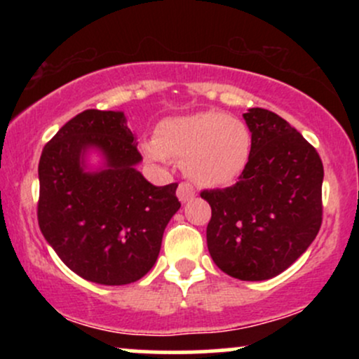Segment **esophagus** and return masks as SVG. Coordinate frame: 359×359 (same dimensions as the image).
<instances>
[{"instance_id": "34e87169", "label": "esophagus", "mask_w": 359, "mask_h": 359, "mask_svg": "<svg viewBox=\"0 0 359 359\" xmlns=\"http://www.w3.org/2000/svg\"><path fill=\"white\" fill-rule=\"evenodd\" d=\"M194 196H196V191H194L191 184H179V187H177V197L180 199V203H189V201L194 199Z\"/></svg>"}]
</instances>
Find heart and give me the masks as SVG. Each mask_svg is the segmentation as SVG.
<instances>
[{"label":"heart","mask_w":359,"mask_h":359,"mask_svg":"<svg viewBox=\"0 0 359 359\" xmlns=\"http://www.w3.org/2000/svg\"><path fill=\"white\" fill-rule=\"evenodd\" d=\"M251 131L245 121L222 111H199L163 119L156 138L142 145L148 160L170 165L184 163V172L201 187H226L243 174L251 155Z\"/></svg>","instance_id":"1"}]
</instances>
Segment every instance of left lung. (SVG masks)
Instances as JSON below:
<instances>
[{"instance_id":"1","label":"left lung","mask_w":359,"mask_h":359,"mask_svg":"<svg viewBox=\"0 0 359 359\" xmlns=\"http://www.w3.org/2000/svg\"><path fill=\"white\" fill-rule=\"evenodd\" d=\"M251 155L231 187L203 191L211 205L208 250L229 277L259 282L287 270L323 222L324 167L316 148L269 109L243 114Z\"/></svg>"}]
</instances>
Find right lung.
Returning a JSON list of instances; mask_svg holds the SVG:
<instances>
[{
	"mask_svg": "<svg viewBox=\"0 0 359 359\" xmlns=\"http://www.w3.org/2000/svg\"><path fill=\"white\" fill-rule=\"evenodd\" d=\"M137 145L123 111L88 109L65 123L40 156V231L89 282L126 285L147 275L180 208L177 184L155 187L137 170ZM90 153L102 156L97 169L88 167Z\"/></svg>",
	"mask_w": 359,
	"mask_h": 359,
	"instance_id": "add662e5",
	"label": "right lung"
}]
</instances>
